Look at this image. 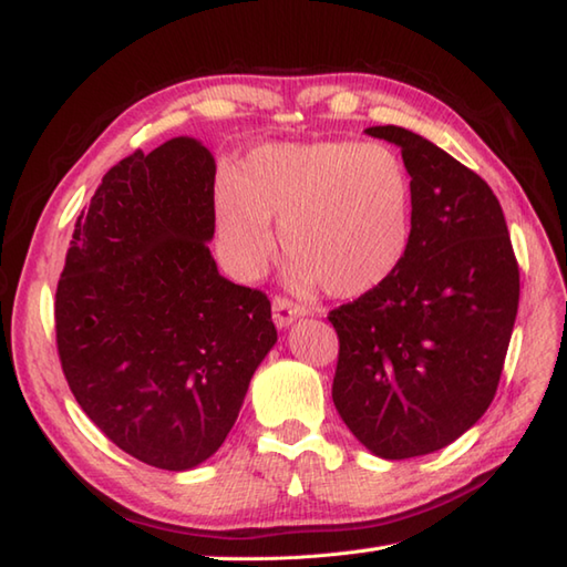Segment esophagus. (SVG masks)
<instances>
[{
    "label": "esophagus",
    "mask_w": 567,
    "mask_h": 567,
    "mask_svg": "<svg viewBox=\"0 0 567 567\" xmlns=\"http://www.w3.org/2000/svg\"><path fill=\"white\" fill-rule=\"evenodd\" d=\"M307 317V309L299 307V305H292L290 299H282V297H275L272 302V321L277 329H287L290 327L292 321Z\"/></svg>",
    "instance_id": "obj_1"
}]
</instances>
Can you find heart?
<instances>
[{
  "label": "heart",
  "instance_id": "b5f03b06",
  "mask_svg": "<svg viewBox=\"0 0 567 567\" xmlns=\"http://www.w3.org/2000/svg\"><path fill=\"white\" fill-rule=\"evenodd\" d=\"M216 234L240 277L290 252L299 290L372 292L400 268L412 238V179L382 143H262L216 187Z\"/></svg>",
  "mask_w": 567,
  "mask_h": 567
}]
</instances>
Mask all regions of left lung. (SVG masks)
<instances>
[{
    "label": "left lung",
    "mask_w": 567,
    "mask_h": 567,
    "mask_svg": "<svg viewBox=\"0 0 567 567\" xmlns=\"http://www.w3.org/2000/svg\"><path fill=\"white\" fill-rule=\"evenodd\" d=\"M394 143L412 177V238L400 268L333 309V404L384 461L441 451L495 400L516 309V265L499 199L483 177L402 126L365 128Z\"/></svg>",
    "instance_id": "8db88e82"
}]
</instances>
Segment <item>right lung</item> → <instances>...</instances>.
Masks as SVG:
<instances>
[{"label":"right lung","mask_w":567,"mask_h":567,"mask_svg":"<svg viewBox=\"0 0 567 567\" xmlns=\"http://www.w3.org/2000/svg\"><path fill=\"white\" fill-rule=\"evenodd\" d=\"M214 155L177 136L102 177L55 292V339L82 412L128 455L192 470L221 449L277 343L268 297L212 258Z\"/></svg>","instance_id":"right-lung-1"}]
</instances>
